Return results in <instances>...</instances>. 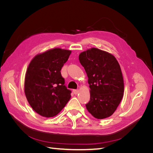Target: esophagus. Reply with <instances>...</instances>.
I'll list each match as a JSON object with an SVG mask.
<instances>
[{
	"label": "esophagus",
	"mask_w": 153,
	"mask_h": 153,
	"mask_svg": "<svg viewBox=\"0 0 153 153\" xmlns=\"http://www.w3.org/2000/svg\"><path fill=\"white\" fill-rule=\"evenodd\" d=\"M73 92L75 94H77L78 93V89H74V90H73Z\"/></svg>",
	"instance_id": "obj_1"
}]
</instances>
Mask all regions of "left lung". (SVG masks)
Returning a JSON list of instances; mask_svg holds the SVG:
<instances>
[{
    "label": "left lung",
    "instance_id": "1",
    "mask_svg": "<svg viewBox=\"0 0 153 153\" xmlns=\"http://www.w3.org/2000/svg\"><path fill=\"white\" fill-rule=\"evenodd\" d=\"M90 87V101L85 105L92 116L110 117L123 98L124 81L121 67L113 55L92 48L79 55Z\"/></svg>",
    "mask_w": 153,
    "mask_h": 153
}]
</instances>
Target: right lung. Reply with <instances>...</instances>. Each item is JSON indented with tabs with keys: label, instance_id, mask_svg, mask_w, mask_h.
I'll use <instances>...</instances> for the list:
<instances>
[{
	"label": "right lung",
	"instance_id": "right-lung-1",
	"mask_svg": "<svg viewBox=\"0 0 153 153\" xmlns=\"http://www.w3.org/2000/svg\"><path fill=\"white\" fill-rule=\"evenodd\" d=\"M71 50L53 48L36 55L27 69L24 91L36 113L45 117L57 115L71 98L61 70Z\"/></svg>",
	"mask_w": 153,
	"mask_h": 153
}]
</instances>
